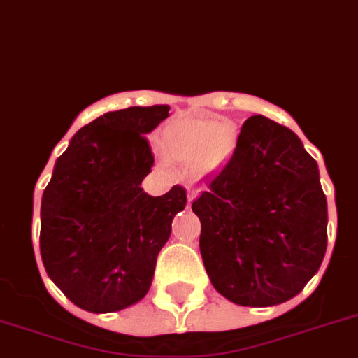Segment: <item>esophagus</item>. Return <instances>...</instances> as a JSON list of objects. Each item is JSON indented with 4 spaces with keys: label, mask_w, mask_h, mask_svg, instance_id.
Instances as JSON below:
<instances>
[{
    "label": "esophagus",
    "mask_w": 358,
    "mask_h": 358,
    "mask_svg": "<svg viewBox=\"0 0 358 358\" xmlns=\"http://www.w3.org/2000/svg\"><path fill=\"white\" fill-rule=\"evenodd\" d=\"M197 194H199V192L195 190V188H192V186H188V206H192V203L195 201Z\"/></svg>",
    "instance_id": "obj_1"
}]
</instances>
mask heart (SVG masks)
I'll return each instance as SVG.
<instances>
[{
    "label": "heart",
    "instance_id": "b5f03b06",
    "mask_svg": "<svg viewBox=\"0 0 358 358\" xmlns=\"http://www.w3.org/2000/svg\"><path fill=\"white\" fill-rule=\"evenodd\" d=\"M237 132L231 124L206 117H177L168 123L161 146L168 159L181 164H197L212 172L228 161L235 150Z\"/></svg>",
    "mask_w": 358,
    "mask_h": 358
}]
</instances>
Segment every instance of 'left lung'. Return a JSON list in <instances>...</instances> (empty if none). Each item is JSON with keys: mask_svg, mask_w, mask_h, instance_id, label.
Masks as SVG:
<instances>
[{"mask_svg": "<svg viewBox=\"0 0 358 358\" xmlns=\"http://www.w3.org/2000/svg\"><path fill=\"white\" fill-rule=\"evenodd\" d=\"M192 210L213 288L239 306L289 301L322 264L328 204L317 161L264 115L243 124L234 155Z\"/></svg>", "mask_w": 358, "mask_h": 358, "instance_id": "1", "label": "left lung"}]
</instances>
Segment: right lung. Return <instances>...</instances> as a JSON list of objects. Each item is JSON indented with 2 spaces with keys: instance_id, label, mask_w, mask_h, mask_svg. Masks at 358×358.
Instances as JSON below:
<instances>
[{
  "instance_id": "right-lung-1",
  "label": "right lung",
  "mask_w": 358,
  "mask_h": 358,
  "mask_svg": "<svg viewBox=\"0 0 358 358\" xmlns=\"http://www.w3.org/2000/svg\"><path fill=\"white\" fill-rule=\"evenodd\" d=\"M168 105L106 112L57 157L41 199L43 266L81 310L110 313L141 301L155 261L186 206L181 186L152 197L141 182L154 166L146 134Z\"/></svg>"
}]
</instances>
